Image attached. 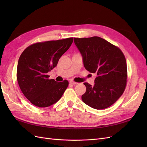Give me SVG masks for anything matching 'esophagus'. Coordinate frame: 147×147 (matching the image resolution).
<instances>
[{"label":"esophagus","instance_id":"obj_1","mask_svg":"<svg viewBox=\"0 0 147 147\" xmlns=\"http://www.w3.org/2000/svg\"><path fill=\"white\" fill-rule=\"evenodd\" d=\"M69 83H70V84H77L78 83H77V82H74L73 80H70V82H69Z\"/></svg>","mask_w":147,"mask_h":147}]
</instances>
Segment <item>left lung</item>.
Returning a JSON list of instances; mask_svg holds the SVG:
<instances>
[{
	"instance_id": "obj_1",
	"label": "left lung",
	"mask_w": 147,
	"mask_h": 147,
	"mask_svg": "<svg viewBox=\"0 0 147 147\" xmlns=\"http://www.w3.org/2000/svg\"><path fill=\"white\" fill-rule=\"evenodd\" d=\"M85 68L95 73L94 86L84 83L86 92L82 96L84 104L97 110L109 107L125 90L127 82L126 58L120 49L99 37L74 38Z\"/></svg>"
}]
</instances>
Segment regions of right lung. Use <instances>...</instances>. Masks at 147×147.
I'll return each mask as SVG.
<instances>
[{"label":"right lung","mask_w":147,"mask_h":147,"mask_svg":"<svg viewBox=\"0 0 147 147\" xmlns=\"http://www.w3.org/2000/svg\"><path fill=\"white\" fill-rule=\"evenodd\" d=\"M73 37L32 44L21 55L16 77L22 92L31 103L47 107L58 101L69 85L49 79L48 72L57 65L60 57L72 45Z\"/></svg>","instance_id":"add662e5"}]
</instances>
